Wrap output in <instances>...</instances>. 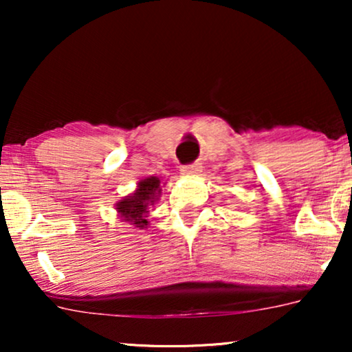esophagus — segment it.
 <instances>
[{
  "label": "esophagus",
  "mask_w": 352,
  "mask_h": 352,
  "mask_svg": "<svg viewBox=\"0 0 352 352\" xmlns=\"http://www.w3.org/2000/svg\"><path fill=\"white\" fill-rule=\"evenodd\" d=\"M200 170H201L200 163H194V165L181 166V173H182V175H186V176H195Z\"/></svg>",
  "instance_id": "esophagus-1"
}]
</instances>
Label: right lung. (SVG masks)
<instances>
[{"label": "right lung", "instance_id": "1", "mask_svg": "<svg viewBox=\"0 0 352 352\" xmlns=\"http://www.w3.org/2000/svg\"><path fill=\"white\" fill-rule=\"evenodd\" d=\"M162 195V181L157 176L142 177L133 194L123 197L115 204L118 218L138 229H147L148 208L157 204Z\"/></svg>", "mask_w": 352, "mask_h": 352}]
</instances>
